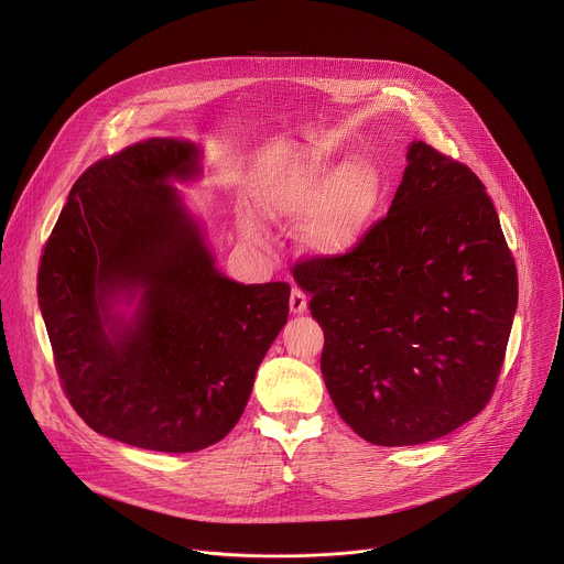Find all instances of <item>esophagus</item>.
Returning <instances> with one entry per match:
<instances>
[{
    "mask_svg": "<svg viewBox=\"0 0 564 564\" xmlns=\"http://www.w3.org/2000/svg\"><path fill=\"white\" fill-rule=\"evenodd\" d=\"M307 310V296L303 290L299 288H292V294H290V312L292 314H303Z\"/></svg>",
    "mask_w": 564,
    "mask_h": 564,
    "instance_id": "1",
    "label": "esophagus"
}]
</instances>
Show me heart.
<instances>
[{
    "label": "heart",
    "instance_id": "b5f03b06",
    "mask_svg": "<svg viewBox=\"0 0 564 564\" xmlns=\"http://www.w3.org/2000/svg\"><path fill=\"white\" fill-rule=\"evenodd\" d=\"M383 196V178L366 158H350L328 178L321 163H296L274 176L261 192L272 218L301 225V243L314 254L335 257L352 250L372 225Z\"/></svg>",
    "mask_w": 564,
    "mask_h": 564
}]
</instances>
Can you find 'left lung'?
Instances as JSON below:
<instances>
[{
	"instance_id": "left-lung-1",
	"label": "left lung",
	"mask_w": 564,
	"mask_h": 564,
	"mask_svg": "<svg viewBox=\"0 0 564 564\" xmlns=\"http://www.w3.org/2000/svg\"><path fill=\"white\" fill-rule=\"evenodd\" d=\"M388 214L337 257L294 265L324 328L321 372L341 420L377 446L448 435L489 404L518 272L481 181L426 142Z\"/></svg>"
}]
</instances>
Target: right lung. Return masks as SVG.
<instances>
[{
	"label": "right lung",
	"instance_id": "right-lung-1",
	"mask_svg": "<svg viewBox=\"0 0 564 564\" xmlns=\"http://www.w3.org/2000/svg\"><path fill=\"white\" fill-rule=\"evenodd\" d=\"M187 140L151 138L79 176L46 240L37 299L55 368L96 433L194 453L240 420L285 326L290 285H243L214 268L172 178L198 176ZM141 294L124 322L112 305Z\"/></svg>",
	"mask_w": 564,
	"mask_h": 564
}]
</instances>
